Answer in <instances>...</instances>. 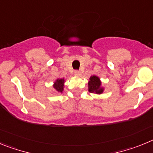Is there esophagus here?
I'll use <instances>...</instances> for the list:
<instances>
[{"label":"esophagus","mask_w":153,"mask_h":153,"mask_svg":"<svg viewBox=\"0 0 153 153\" xmlns=\"http://www.w3.org/2000/svg\"><path fill=\"white\" fill-rule=\"evenodd\" d=\"M75 76H80L81 73L79 71H78V70H76V71H75Z\"/></svg>","instance_id":"esophagus-1"}]
</instances>
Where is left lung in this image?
<instances>
[{"label": "left lung", "instance_id": "obj_1", "mask_svg": "<svg viewBox=\"0 0 153 153\" xmlns=\"http://www.w3.org/2000/svg\"><path fill=\"white\" fill-rule=\"evenodd\" d=\"M88 90L90 93L102 94L104 91V88L102 86V82L97 76H91L89 79Z\"/></svg>", "mask_w": 153, "mask_h": 153}]
</instances>
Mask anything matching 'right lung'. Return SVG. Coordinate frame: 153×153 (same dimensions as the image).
I'll return each instance as SVG.
<instances>
[{
    "instance_id": "1",
    "label": "right lung",
    "mask_w": 153,
    "mask_h": 153,
    "mask_svg": "<svg viewBox=\"0 0 153 153\" xmlns=\"http://www.w3.org/2000/svg\"><path fill=\"white\" fill-rule=\"evenodd\" d=\"M64 78L56 79V80H55V82L53 83V87L54 88L55 91H56V93H63V89H64Z\"/></svg>"
}]
</instances>
